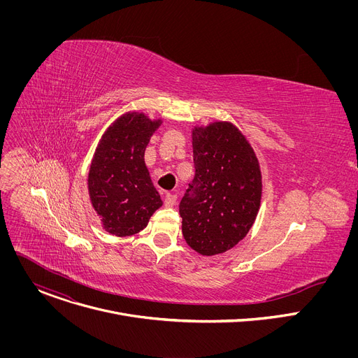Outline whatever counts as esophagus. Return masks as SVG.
I'll list each match as a JSON object with an SVG mask.
<instances>
[{
    "mask_svg": "<svg viewBox=\"0 0 358 358\" xmlns=\"http://www.w3.org/2000/svg\"><path fill=\"white\" fill-rule=\"evenodd\" d=\"M177 201V195L176 194H171V192H167L166 196H164V206L166 207H173L174 203Z\"/></svg>",
    "mask_w": 358,
    "mask_h": 358,
    "instance_id": "34e87169",
    "label": "esophagus"
}]
</instances>
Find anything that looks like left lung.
I'll list each match as a JSON object with an SVG mask.
<instances>
[{"instance_id":"obj_1","label":"left lung","mask_w":358,"mask_h":358,"mask_svg":"<svg viewBox=\"0 0 358 358\" xmlns=\"http://www.w3.org/2000/svg\"><path fill=\"white\" fill-rule=\"evenodd\" d=\"M195 174L180 202L182 236L213 257L234 248L257 218L262 177L243 134L228 122L192 130Z\"/></svg>"}]
</instances>
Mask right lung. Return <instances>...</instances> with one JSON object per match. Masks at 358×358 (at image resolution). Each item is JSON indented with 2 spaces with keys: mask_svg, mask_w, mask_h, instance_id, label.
<instances>
[{
  "mask_svg": "<svg viewBox=\"0 0 358 358\" xmlns=\"http://www.w3.org/2000/svg\"><path fill=\"white\" fill-rule=\"evenodd\" d=\"M160 120L126 113L101 137L90 166L87 185L92 206L103 228L116 236L140 232L163 206L144 164V151Z\"/></svg>",
  "mask_w": 358,
  "mask_h": 358,
  "instance_id": "obj_1",
  "label": "right lung"
}]
</instances>
